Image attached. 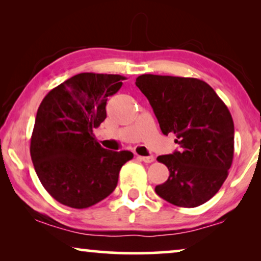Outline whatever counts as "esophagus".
Segmentation results:
<instances>
[{"mask_svg":"<svg viewBox=\"0 0 261 261\" xmlns=\"http://www.w3.org/2000/svg\"><path fill=\"white\" fill-rule=\"evenodd\" d=\"M139 158H140V160H142V162H144V163H147V164L154 162V156H153V155H148V156H139Z\"/></svg>","mask_w":261,"mask_h":261,"instance_id":"esophagus-1","label":"esophagus"}]
</instances>
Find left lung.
Masks as SVG:
<instances>
[{
	"instance_id": "8db88e82",
	"label": "left lung",
	"mask_w": 261,
	"mask_h": 261,
	"mask_svg": "<svg viewBox=\"0 0 261 261\" xmlns=\"http://www.w3.org/2000/svg\"><path fill=\"white\" fill-rule=\"evenodd\" d=\"M152 106L163 134L179 151L159 155L170 176L155 192L171 204L195 208L209 201L228 177L234 156V122L214 89L197 78L141 74L135 82Z\"/></svg>"
}]
</instances>
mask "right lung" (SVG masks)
<instances>
[{"mask_svg": "<svg viewBox=\"0 0 261 261\" xmlns=\"http://www.w3.org/2000/svg\"><path fill=\"white\" fill-rule=\"evenodd\" d=\"M126 77L84 72L63 82L39 106L31 156L42 187L56 201L76 209L101 202L115 190L129 151H109L95 139L107 117L109 96Z\"/></svg>", "mask_w": 261, "mask_h": 261, "instance_id": "1", "label": "right lung"}]
</instances>
